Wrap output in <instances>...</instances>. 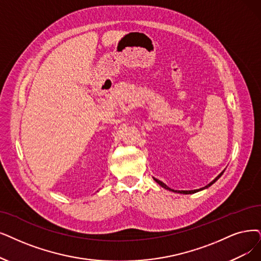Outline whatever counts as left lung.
Instances as JSON below:
<instances>
[{"instance_id":"1","label":"left lung","mask_w":261,"mask_h":261,"mask_svg":"<svg viewBox=\"0 0 261 261\" xmlns=\"http://www.w3.org/2000/svg\"><path fill=\"white\" fill-rule=\"evenodd\" d=\"M224 171L225 170H223L220 174H218L217 176H216V178L212 181V182H210L209 184H207V185H205L204 187H201V189H198V190H194V191H175V190H172V189H170V187L169 186H167L165 183H163L162 181H160V180H158V179H155V178H153L154 180H155V182L156 183H159L162 187H164V189L165 190H168V191H170V192H173V193H179V194H185V195H187V194H195V193H197V192H200V191H203V190H205V189H207V187H210L213 183H215L218 179H220L221 178V176L223 175V173H224Z\"/></svg>"}]
</instances>
